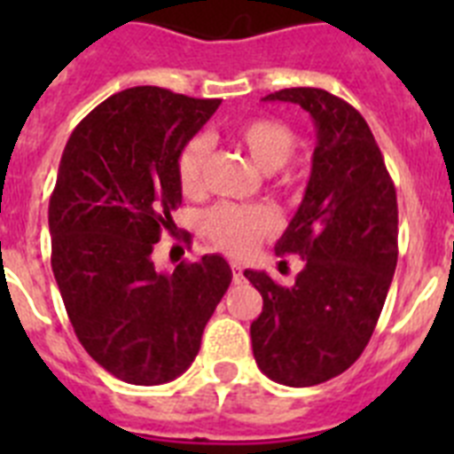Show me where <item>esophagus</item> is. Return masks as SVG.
Returning a JSON list of instances; mask_svg holds the SVG:
<instances>
[{
	"label": "esophagus",
	"mask_w": 454,
	"mask_h": 454,
	"mask_svg": "<svg viewBox=\"0 0 454 454\" xmlns=\"http://www.w3.org/2000/svg\"><path fill=\"white\" fill-rule=\"evenodd\" d=\"M231 272H234V282H236V284L243 282V279H246V277H243V268H240L239 263H231Z\"/></svg>",
	"instance_id": "esophagus-1"
}]
</instances>
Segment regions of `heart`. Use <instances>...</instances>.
I'll use <instances>...</instances> for the list:
<instances>
[{
	"label": "heart",
	"instance_id": "obj_1",
	"mask_svg": "<svg viewBox=\"0 0 454 454\" xmlns=\"http://www.w3.org/2000/svg\"><path fill=\"white\" fill-rule=\"evenodd\" d=\"M234 140L250 154L252 163L263 172H275L291 161L295 152V134L279 120L259 118L240 124ZM211 154V138L207 134L186 140L177 156V179L184 192H200L207 184V166ZM202 230L220 250L234 256H246L263 239L275 234L277 215L262 204H215L202 215Z\"/></svg>",
	"mask_w": 454,
	"mask_h": 454
}]
</instances>
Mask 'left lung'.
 I'll use <instances>...</instances> for the list:
<instances>
[{
    "label": "left lung",
    "instance_id": "obj_1",
    "mask_svg": "<svg viewBox=\"0 0 454 454\" xmlns=\"http://www.w3.org/2000/svg\"><path fill=\"white\" fill-rule=\"evenodd\" d=\"M263 99L302 106L316 150L302 204L275 246L304 262L295 284L243 272L263 298L250 325L252 352L272 382L314 387L348 371L371 340L398 263V200L356 108L323 88H284Z\"/></svg>",
    "mask_w": 454,
    "mask_h": 454
}]
</instances>
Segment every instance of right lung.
<instances>
[{
    "label": "right lung",
    "mask_w": 454,
    "mask_h": 454,
    "mask_svg": "<svg viewBox=\"0 0 454 454\" xmlns=\"http://www.w3.org/2000/svg\"><path fill=\"white\" fill-rule=\"evenodd\" d=\"M218 106L127 88L92 108L63 150L50 200L51 270L82 346L122 382L156 387L182 375L230 288L220 254L172 275L152 262L182 204L179 152Z\"/></svg>",
    "instance_id": "add662e5"
}]
</instances>
